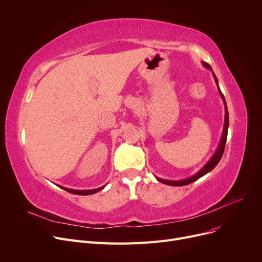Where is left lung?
<instances>
[{
	"mask_svg": "<svg viewBox=\"0 0 262 262\" xmlns=\"http://www.w3.org/2000/svg\"><path fill=\"white\" fill-rule=\"evenodd\" d=\"M203 64L207 68V69H210V70L212 71L211 67L207 63V62H203ZM213 74V77H214V80H215V84L217 85V89H219V92L220 94H221V98L223 99V102H224V105H225V120H224V128H223V135H222V138H221V141H220V144L217 146V149L215 150L214 155L210 158V160L205 164V166L202 168V170H200L196 174H194L193 176H191L189 178H186V180H182V181H167V180H162V178H159V177H156L157 181L160 182V183H163L166 185H169V186H186V185H189L191 183H193L195 181H198L199 178H201L202 176H204L205 174H207L208 172H210L211 170H213L215 168L216 164L219 163V161L221 160L222 158V155L224 153V148H225V144H226V139H227V132H228V112H227V106H226V101L224 99V95L223 93L221 92V90H220V87H219V82H217V79H216V76Z\"/></svg>",
	"mask_w": 262,
	"mask_h": 262,
	"instance_id": "8db88e82",
	"label": "left lung"
}]
</instances>
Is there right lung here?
Wrapping results in <instances>:
<instances>
[{
    "mask_svg": "<svg viewBox=\"0 0 262 262\" xmlns=\"http://www.w3.org/2000/svg\"><path fill=\"white\" fill-rule=\"evenodd\" d=\"M60 188L64 189L66 191L70 192V193H73V194H77V195H89V194L96 193V192H99L100 190L104 189L105 186L100 187V188H98V189H93V190H73V189H68V188H63V187H60Z\"/></svg>",
    "mask_w": 262,
    "mask_h": 262,
    "instance_id": "obj_1",
    "label": "right lung"
}]
</instances>
